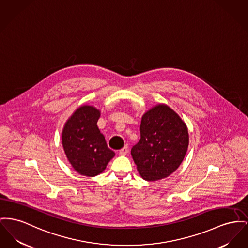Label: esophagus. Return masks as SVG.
<instances>
[{"instance_id":"esophagus-1","label":"esophagus","mask_w":248,"mask_h":248,"mask_svg":"<svg viewBox=\"0 0 248 248\" xmlns=\"http://www.w3.org/2000/svg\"><path fill=\"white\" fill-rule=\"evenodd\" d=\"M129 152V149H128V146L125 145L124 148H122L121 150H120V152H119V154L121 155H125L127 153Z\"/></svg>"}]
</instances>
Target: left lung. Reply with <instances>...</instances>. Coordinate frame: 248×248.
Returning a JSON list of instances; mask_svg holds the SVG:
<instances>
[{"label":"left lung","instance_id":"1","mask_svg":"<svg viewBox=\"0 0 248 248\" xmlns=\"http://www.w3.org/2000/svg\"><path fill=\"white\" fill-rule=\"evenodd\" d=\"M189 143L188 130L167 105H158L142 116L140 140L131 155L146 181H156L174 172L184 160Z\"/></svg>","mask_w":248,"mask_h":248}]
</instances>
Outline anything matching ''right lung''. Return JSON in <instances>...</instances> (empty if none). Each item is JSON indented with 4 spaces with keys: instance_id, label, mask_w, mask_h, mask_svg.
<instances>
[{
    "instance_id": "1",
    "label": "right lung",
    "mask_w": 248,
    "mask_h": 248,
    "mask_svg": "<svg viewBox=\"0 0 248 248\" xmlns=\"http://www.w3.org/2000/svg\"><path fill=\"white\" fill-rule=\"evenodd\" d=\"M99 116L94 107L82 106L66 122L62 135L64 153L74 170L88 177L101 173L115 155L97 127Z\"/></svg>"
}]
</instances>
